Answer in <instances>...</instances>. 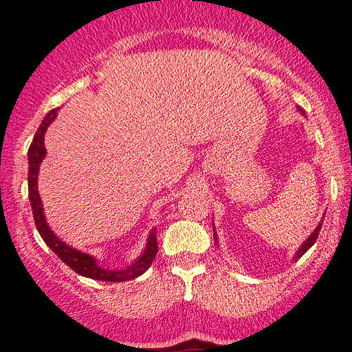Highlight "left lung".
<instances>
[{"label": "left lung", "instance_id": "8db88e82", "mask_svg": "<svg viewBox=\"0 0 352 352\" xmlns=\"http://www.w3.org/2000/svg\"><path fill=\"white\" fill-rule=\"evenodd\" d=\"M298 110H300V113H303V116H305V110H303V109H298ZM322 223H324V219H322V221H320V223H318V225H317V228H315V230H314V233H311V235H310V236H308V239H307V240H305V242H303V243H301V247H300V248H298V250H296V254H294L293 261H298V258H300V257H301V255H303V254H305V252H307V250H308V248H310V247H311V245H314L315 242H317V236H318V233H320V228H322ZM212 230H214V223H212ZM214 240H216V243H218V236H216V232H214Z\"/></svg>", "mask_w": 352, "mask_h": 352}]
</instances>
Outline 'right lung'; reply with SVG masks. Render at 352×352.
I'll list each match as a JSON object with an SVG mask.
<instances>
[{
  "mask_svg": "<svg viewBox=\"0 0 352 352\" xmlns=\"http://www.w3.org/2000/svg\"><path fill=\"white\" fill-rule=\"evenodd\" d=\"M58 110L59 109H52L51 112L44 117V120H42L41 126H38L37 133H35L34 140H32L30 148H28V199H30L35 226H37L38 233H41L42 240L47 243V247L51 248L66 265H69L76 274L85 276V278L90 279H97V281L109 283H122L138 278V276H141L143 272L148 271V267H150L151 262H153L156 252H158L156 228L150 232V236H148V242L143 254H141L133 264L127 265V267L124 269H104L102 265H98V261L94 255L76 250V248L69 247V245L63 242V240H59L58 235L49 228L47 221H45L44 206H42V199L37 187V177L42 160L45 158V153H47L44 146L45 131L51 126L52 120L58 117Z\"/></svg>",
  "mask_w": 352,
  "mask_h": 352,
  "instance_id": "1",
  "label": "right lung"
}]
</instances>
